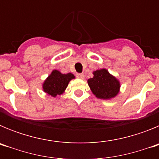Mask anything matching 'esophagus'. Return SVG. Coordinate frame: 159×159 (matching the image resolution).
Returning <instances> with one entry per match:
<instances>
[{
  "label": "esophagus",
  "mask_w": 159,
  "mask_h": 159,
  "mask_svg": "<svg viewBox=\"0 0 159 159\" xmlns=\"http://www.w3.org/2000/svg\"><path fill=\"white\" fill-rule=\"evenodd\" d=\"M76 77L79 79H81V80H83V79L84 78V75L83 74V73H77L76 74Z\"/></svg>",
  "instance_id": "1"
}]
</instances>
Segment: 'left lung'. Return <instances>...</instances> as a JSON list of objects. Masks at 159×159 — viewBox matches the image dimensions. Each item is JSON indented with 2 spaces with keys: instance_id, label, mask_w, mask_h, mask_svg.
Segmentation results:
<instances>
[{
  "instance_id": "1",
  "label": "left lung",
  "mask_w": 159,
  "mask_h": 159,
  "mask_svg": "<svg viewBox=\"0 0 159 159\" xmlns=\"http://www.w3.org/2000/svg\"><path fill=\"white\" fill-rule=\"evenodd\" d=\"M94 76L88 80L92 93L98 99H111L115 98L120 91V82L105 68L93 71Z\"/></svg>"
}]
</instances>
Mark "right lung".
I'll use <instances>...</instances> for the list:
<instances>
[{"instance_id": "obj_1", "label": "right lung", "mask_w": 159, "mask_h": 159, "mask_svg": "<svg viewBox=\"0 0 159 159\" xmlns=\"http://www.w3.org/2000/svg\"><path fill=\"white\" fill-rule=\"evenodd\" d=\"M73 79H75V75L71 73L63 74L58 70H53L43 83V91L52 97L61 95Z\"/></svg>"}]
</instances>
